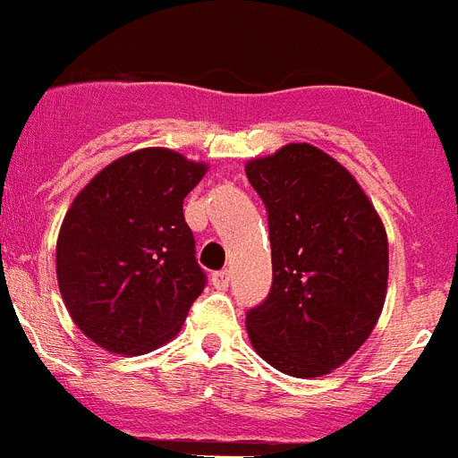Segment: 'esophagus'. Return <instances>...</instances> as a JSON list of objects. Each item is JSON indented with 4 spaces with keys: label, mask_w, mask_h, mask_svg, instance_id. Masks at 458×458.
<instances>
[{
    "label": "esophagus",
    "mask_w": 458,
    "mask_h": 458,
    "mask_svg": "<svg viewBox=\"0 0 458 458\" xmlns=\"http://www.w3.org/2000/svg\"><path fill=\"white\" fill-rule=\"evenodd\" d=\"M229 278H231L229 269H220V271H216L214 276H211V283H214L216 289H227L229 287Z\"/></svg>",
    "instance_id": "esophagus-1"
}]
</instances>
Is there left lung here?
<instances>
[{"instance_id": "obj_1", "label": "left lung", "mask_w": 458, "mask_h": 458, "mask_svg": "<svg viewBox=\"0 0 458 458\" xmlns=\"http://www.w3.org/2000/svg\"><path fill=\"white\" fill-rule=\"evenodd\" d=\"M267 209L271 289L247 311L251 345L298 378L329 374L372 334L387 292V235L350 171L311 144L247 165Z\"/></svg>"}]
</instances>
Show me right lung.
Listing matches in <instances>:
<instances>
[{"label": "right lung", "instance_id": "1", "mask_svg": "<svg viewBox=\"0 0 458 458\" xmlns=\"http://www.w3.org/2000/svg\"><path fill=\"white\" fill-rule=\"evenodd\" d=\"M207 174L142 148L80 191L57 238V283L77 327L113 354H147L182 327L207 284L182 202Z\"/></svg>", "mask_w": 458, "mask_h": 458}]
</instances>
